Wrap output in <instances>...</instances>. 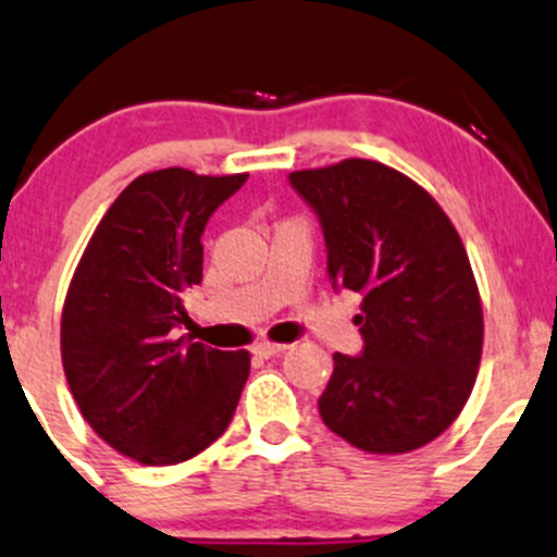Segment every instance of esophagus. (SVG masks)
<instances>
[{
	"instance_id": "34e87169",
	"label": "esophagus",
	"mask_w": 557,
	"mask_h": 557,
	"mask_svg": "<svg viewBox=\"0 0 557 557\" xmlns=\"http://www.w3.org/2000/svg\"><path fill=\"white\" fill-rule=\"evenodd\" d=\"M284 350H286V345H276V343H257L252 348L257 358H273V356H278V352H284Z\"/></svg>"
}]
</instances>
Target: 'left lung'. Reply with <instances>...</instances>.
<instances>
[{
	"label": "left lung",
	"mask_w": 557,
	"mask_h": 557,
	"mask_svg": "<svg viewBox=\"0 0 557 557\" xmlns=\"http://www.w3.org/2000/svg\"><path fill=\"white\" fill-rule=\"evenodd\" d=\"M315 212L334 289L363 297V348L334 352L321 420L372 454L438 438L475 385L483 310L462 238L414 181L380 161L345 159L289 175Z\"/></svg>",
	"instance_id": "obj_1"
}]
</instances>
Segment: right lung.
Instances as JSON below:
<instances>
[{"label": "right lung", "instance_id": "obj_1", "mask_svg": "<svg viewBox=\"0 0 557 557\" xmlns=\"http://www.w3.org/2000/svg\"><path fill=\"white\" fill-rule=\"evenodd\" d=\"M249 175L170 166L135 177L89 238L63 305L65 380L89 428L143 465H177L225 433L247 350L175 339L201 284V233Z\"/></svg>", "mask_w": 557, "mask_h": 557}]
</instances>
